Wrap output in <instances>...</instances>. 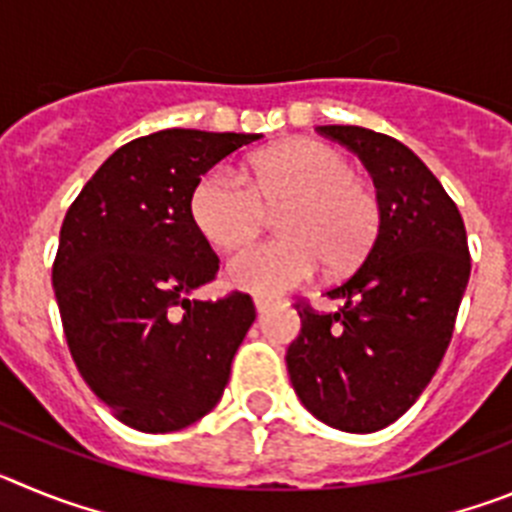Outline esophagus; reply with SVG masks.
Wrapping results in <instances>:
<instances>
[{
  "mask_svg": "<svg viewBox=\"0 0 512 512\" xmlns=\"http://www.w3.org/2000/svg\"><path fill=\"white\" fill-rule=\"evenodd\" d=\"M253 305H256V312H259V315H264V312L271 310V305H274V302L266 300V297H256V300H253Z\"/></svg>",
  "mask_w": 512,
  "mask_h": 512,
  "instance_id": "esophagus-1",
  "label": "esophagus"
}]
</instances>
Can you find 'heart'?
I'll list each match as a JSON object with an SVG mask.
<instances>
[{"label": "heart", "mask_w": 512, "mask_h": 512, "mask_svg": "<svg viewBox=\"0 0 512 512\" xmlns=\"http://www.w3.org/2000/svg\"><path fill=\"white\" fill-rule=\"evenodd\" d=\"M279 211L284 235L243 248L225 264V282L253 295H282L318 271L359 264L379 230V200L354 164L318 140H292L253 156L248 182L228 166L200 176L189 194L194 228L215 248L243 246Z\"/></svg>", "instance_id": "obj_1"}]
</instances>
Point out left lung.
Instances as JSON below:
<instances>
[{
	"mask_svg": "<svg viewBox=\"0 0 512 512\" xmlns=\"http://www.w3.org/2000/svg\"><path fill=\"white\" fill-rule=\"evenodd\" d=\"M351 148L377 187L379 233L359 269L328 289L341 310L297 305L287 348L300 402L346 433H374L413 408L436 374L469 282L464 220L405 143L359 125H320Z\"/></svg>",
	"mask_w": 512,
	"mask_h": 512,
	"instance_id": "1",
	"label": "left lung"
}]
</instances>
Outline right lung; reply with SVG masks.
Masks as SVG:
<instances>
[{"label": "right lung", "mask_w": 512, "mask_h": 512, "mask_svg": "<svg viewBox=\"0 0 512 512\" xmlns=\"http://www.w3.org/2000/svg\"><path fill=\"white\" fill-rule=\"evenodd\" d=\"M256 133L158 130L117 148L84 184L58 238L53 289L71 356L120 423L169 433L205 418L256 310L248 295L192 292L217 274L194 228L200 176Z\"/></svg>", "instance_id": "add662e5"}]
</instances>
